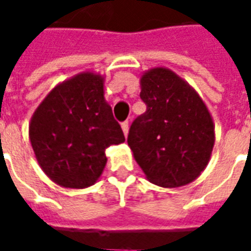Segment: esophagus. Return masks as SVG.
<instances>
[{
    "label": "esophagus",
    "instance_id": "34e87169",
    "mask_svg": "<svg viewBox=\"0 0 251 251\" xmlns=\"http://www.w3.org/2000/svg\"><path fill=\"white\" fill-rule=\"evenodd\" d=\"M122 131H124L125 137H127V133H129V122H124L122 124Z\"/></svg>",
    "mask_w": 251,
    "mask_h": 251
}]
</instances>
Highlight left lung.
I'll return each instance as SVG.
<instances>
[{
  "instance_id": "obj_1",
  "label": "left lung",
  "mask_w": 251,
  "mask_h": 251,
  "mask_svg": "<svg viewBox=\"0 0 251 251\" xmlns=\"http://www.w3.org/2000/svg\"><path fill=\"white\" fill-rule=\"evenodd\" d=\"M147 111L131 124L127 145L151 183L176 188L192 183L210 163L215 125L189 83L167 67L142 72Z\"/></svg>"
}]
</instances>
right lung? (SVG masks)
<instances>
[{"instance_id": "1", "label": "right lung", "mask_w": 251, "mask_h": 251, "mask_svg": "<svg viewBox=\"0 0 251 251\" xmlns=\"http://www.w3.org/2000/svg\"><path fill=\"white\" fill-rule=\"evenodd\" d=\"M36 160L50 179L64 188L95 184L103 172L106 148L125 142L104 99V76L83 71L52 88L29 122Z\"/></svg>"}]
</instances>
